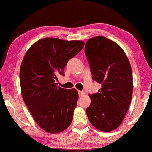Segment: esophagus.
<instances>
[{
	"label": "esophagus",
	"instance_id": "esophagus-1",
	"mask_svg": "<svg viewBox=\"0 0 152 152\" xmlns=\"http://www.w3.org/2000/svg\"><path fill=\"white\" fill-rule=\"evenodd\" d=\"M78 94H79V96H84V94H85V92H84V91H78Z\"/></svg>",
	"mask_w": 152,
	"mask_h": 152
}]
</instances>
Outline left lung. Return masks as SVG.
I'll return each instance as SVG.
<instances>
[{"mask_svg": "<svg viewBox=\"0 0 152 152\" xmlns=\"http://www.w3.org/2000/svg\"><path fill=\"white\" fill-rule=\"evenodd\" d=\"M84 52L92 79L102 85L99 92L89 94L87 117L97 129L111 132L121 124L132 101V67L123 49L104 36L89 39Z\"/></svg>", "mask_w": 152, "mask_h": 152, "instance_id": "obj_1", "label": "left lung"}]
</instances>
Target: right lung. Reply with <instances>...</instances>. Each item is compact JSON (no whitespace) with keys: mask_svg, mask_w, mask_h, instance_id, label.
<instances>
[{"mask_svg":"<svg viewBox=\"0 0 152 152\" xmlns=\"http://www.w3.org/2000/svg\"><path fill=\"white\" fill-rule=\"evenodd\" d=\"M82 41L46 37L33 44L25 53L20 68V84L25 103L33 119L46 132L66 129L73 119L78 99L75 88L58 87V76L82 50Z\"/></svg>","mask_w":152,"mask_h":152,"instance_id":"add662e5","label":"right lung"}]
</instances>
